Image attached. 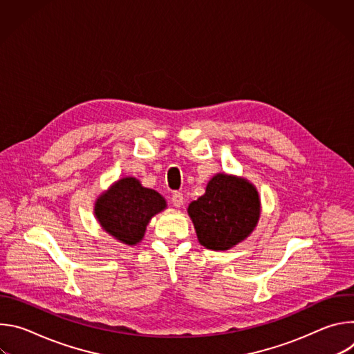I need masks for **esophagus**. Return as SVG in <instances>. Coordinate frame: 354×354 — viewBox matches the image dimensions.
Returning a JSON list of instances; mask_svg holds the SVG:
<instances>
[{"label": "esophagus", "mask_w": 354, "mask_h": 354, "mask_svg": "<svg viewBox=\"0 0 354 354\" xmlns=\"http://www.w3.org/2000/svg\"><path fill=\"white\" fill-rule=\"evenodd\" d=\"M171 203H172L174 207L180 209V207L183 206V196H182V193L175 192V193L172 194V197H171Z\"/></svg>", "instance_id": "1"}]
</instances>
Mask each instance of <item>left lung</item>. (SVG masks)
I'll return each instance as SVG.
<instances>
[{
    "label": "left lung",
    "mask_w": 354,
    "mask_h": 354,
    "mask_svg": "<svg viewBox=\"0 0 354 354\" xmlns=\"http://www.w3.org/2000/svg\"><path fill=\"white\" fill-rule=\"evenodd\" d=\"M261 196L246 178L216 174L206 192L187 207L197 239L212 250H228L245 241L261 218Z\"/></svg>",
    "instance_id": "left-lung-1"
}]
</instances>
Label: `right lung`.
Returning a JSON list of instances; mask_svg holds the SVG:
<instances>
[{
	"label": "right lung",
	"instance_id": "add662e5",
	"mask_svg": "<svg viewBox=\"0 0 354 354\" xmlns=\"http://www.w3.org/2000/svg\"><path fill=\"white\" fill-rule=\"evenodd\" d=\"M165 209L162 194L144 187L134 176H126L97 196L93 216L105 232L131 246L142 241L151 218Z\"/></svg>",
	"mask_w": 354,
	"mask_h": 354
}]
</instances>
